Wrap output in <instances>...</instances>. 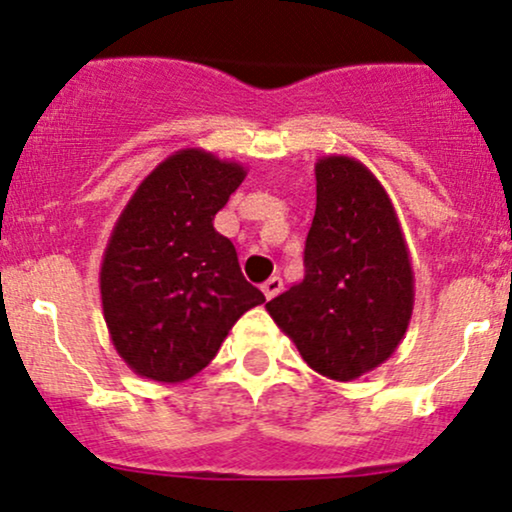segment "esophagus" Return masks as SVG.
<instances>
[{"label":"esophagus","mask_w":512,"mask_h":512,"mask_svg":"<svg viewBox=\"0 0 512 512\" xmlns=\"http://www.w3.org/2000/svg\"><path fill=\"white\" fill-rule=\"evenodd\" d=\"M282 289H284L282 277H269L267 282L262 284V294H265L267 299H274V296H277Z\"/></svg>","instance_id":"obj_1"}]
</instances>
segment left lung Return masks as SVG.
I'll use <instances>...</instances> for the list:
<instances>
[{
  "instance_id": "1",
  "label": "left lung",
  "mask_w": 512,
  "mask_h": 512,
  "mask_svg": "<svg viewBox=\"0 0 512 512\" xmlns=\"http://www.w3.org/2000/svg\"><path fill=\"white\" fill-rule=\"evenodd\" d=\"M306 274L267 303L313 372L352 381L384 364L413 316V267L389 194L355 157L316 162Z\"/></svg>"
}]
</instances>
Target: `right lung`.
<instances>
[{"label":"right lung","instance_id":"right-lung-1","mask_svg":"<svg viewBox=\"0 0 512 512\" xmlns=\"http://www.w3.org/2000/svg\"><path fill=\"white\" fill-rule=\"evenodd\" d=\"M240 162L184 148L162 160L128 199L101 260L106 328L138 376L177 384L216 357L235 320L265 301L238 252L213 228L243 184Z\"/></svg>","mask_w":512,"mask_h":512}]
</instances>
